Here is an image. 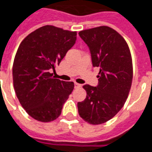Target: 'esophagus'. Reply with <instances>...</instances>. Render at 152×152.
I'll use <instances>...</instances> for the list:
<instances>
[{"mask_svg": "<svg viewBox=\"0 0 152 152\" xmlns=\"http://www.w3.org/2000/svg\"><path fill=\"white\" fill-rule=\"evenodd\" d=\"M74 87H75V88H81V87H82V85H81V84H79V83H74Z\"/></svg>", "mask_w": 152, "mask_h": 152, "instance_id": "esophagus-1", "label": "esophagus"}]
</instances>
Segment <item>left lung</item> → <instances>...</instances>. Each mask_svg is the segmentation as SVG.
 I'll list each match as a JSON object with an SVG mask.
<instances>
[{"label":"left lung","mask_w":152,"mask_h":152,"mask_svg":"<svg viewBox=\"0 0 152 152\" xmlns=\"http://www.w3.org/2000/svg\"><path fill=\"white\" fill-rule=\"evenodd\" d=\"M78 34L89 47L94 67H100L98 86H83L87 96L78 102V114L88 123L99 125L113 118L126 102L133 77L132 54L124 38L108 26Z\"/></svg>","instance_id":"1"}]
</instances>
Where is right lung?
I'll list each match as a JSON object with an SVG mask.
<instances>
[{"label": "right lung", "mask_w": 152, "mask_h": 152, "mask_svg": "<svg viewBox=\"0 0 152 152\" xmlns=\"http://www.w3.org/2000/svg\"><path fill=\"white\" fill-rule=\"evenodd\" d=\"M76 39V31L48 25L28 34L19 46L12 68L15 92L26 113L39 122L57 119L74 90V83L54 78L51 70Z\"/></svg>", "instance_id": "1"}]
</instances>
